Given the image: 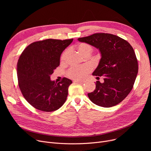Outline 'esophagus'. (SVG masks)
<instances>
[{"label":"esophagus","instance_id":"esophagus-1","mask_svg":"<svg viewBox=\"0 0 151 151\" xmlns=\"http://www.w3.org/2000/svg\"><path fill=\"white\" fill-rule=\"evenodd\" d=\"M74 82H75V83H76L83 84V83H84V81H80V80H75V81H74Z\"/></svg>","mask_w":151,"mask_h":151}]
</instances>
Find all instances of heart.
<instances>
[{"mask_svg":"<svg viewBox=\"0 0 151 151\" xmlns=\"http://www.w3.org/2000/svg\"><path fill=\"white\" fill-rule=\"evenodd\" d=\"M78 51L80 52L83 55H85L86 54H90L92 51V47L91 45L87 43H81L78 45ZM68 51L63 52L61 56V60L63 61L67 56ZM91 68L88 65H83L81 66L73 67L70 68L68 71L67 75L69 77L73 79H81L83 78L85 75L88 73L90 71Z\"/></svg>","mask_w":151,"mask_h":151,"instance_id":"1","label":"heart"}]
</instances>
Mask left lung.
Wrapping results in <instances>:
<instances>
[{"label":"left lung","instance_id":"8db88e82","mask_svg":"<svg viewBox=\"0 0 151 151\" xmlns=\"http://www.w3.org/2000/svg\"><path fill=\"white\" fill-rule=\"evenodd\" d=\"M78 40L96 47L101 54L92 75L104 76V82H96V89L88 93L89 99L105 108L119 104L130 92L138 74V61L132 46L119 37L105 33L79 38Z\"/></svg>","mask_w":151,"mask_h":151}]
</instances>
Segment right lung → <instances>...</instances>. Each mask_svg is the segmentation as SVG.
<instances>
[{"mask_svg":"<svg viewBox=\"0 0 151 151\" xmlns=\"http://www.w3.org/2000/svg\"><path fill=\"white\" fill-rule=\"evenodd\" d=\"M72 39H47L29 45L21 54L17 63L19 89L24 97L35 108L54 111L66 101L71 80L63 78L57 83L50 76L60 64L62 52Z\"/></svg>","mask_w":151,"mask_h":151,"instance_id":"add662e5","label":"right lung"}]
</instances>
